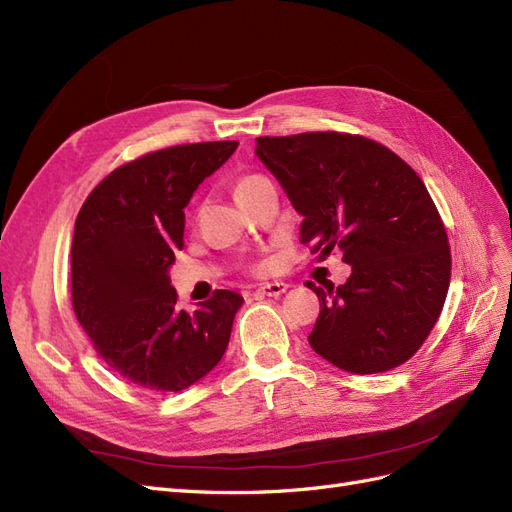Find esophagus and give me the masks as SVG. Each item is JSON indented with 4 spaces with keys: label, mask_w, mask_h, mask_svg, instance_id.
<instances>
[{
    "label": "esophagus",
    "mask_w": 512,
    "mask_h": 512,
    "mask_svg": "<svg viewBox=\"0 0 512 512\" xmlns=\"http://www.w3.org/2000/svg\"><path fill=\"white\" fill-rule=\"evenodd\" d=\"M286 290H288V284H284V282H267V284H260L256 288L260 297H280V294H284Z\"/></svg>",
    "instance_id": "34e87169"
}]
</instances>
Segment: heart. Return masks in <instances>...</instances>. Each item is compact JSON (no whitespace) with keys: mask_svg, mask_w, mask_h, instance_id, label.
Listing matches in <instances>:
<instances>
[{"mask_svg":"<svg viewBox=\"0 0 512 512\" xmlns=\"http://www.w3.org/2000/svg\"><path fill=\"white\" fill-rule=\"evenodd\" d=\"M260 179H265V177H260V175H247V177H241L239 181H237V185H235V194L237 192H241V190H245V188H250L252 183H256V181H260ZM265 267V265H262Z\"/></svg>","mask_w":512,"mask_h":512,"instance_id":"b5f03b06","label":"heart"}]
</instances>
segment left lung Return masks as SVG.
<instances>
[{
  "label": "left lung",
  "mask_w": 512,
  "mask_h": 512,
  "mask_svg": "<svg viewBox=\"0 0 512 512\" xmlns=\"http://www.w3.org/2000/svg\"><path fill=\"white\" fill-rule=\"evenodd\" d=\"M256 156L299 215L318 258L344 254L342 286L307 282L320 316L307 342L350 374L389 371L423 346L451 282L440 213L414 170L363 136L307 132L256 138Z\"/></svg>",
  "instance_id": "obj_1"
}]
</instances>
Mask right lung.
Listing matches in <instances>:
<instances>
[{
	"label": "right lung",
	"mask_w": 512,
	"mask_h": 512,
	"mask_svg": "<svg viewBox=\"0 0 512 512\" xmlns=\"http://www.w3.org/2000/svg\"><path fill=\"white\" fill-rule=\"evenodd\" d=\"M237 141L177 145L113 170L74 224L72 305L115 374L147 391L188 389L222 361L243 297L218 290L194 312L177 307L168 269L183 247L192 194Z\"/></svg>",
	"instance_id": "obj_1"
}]
</instances>
